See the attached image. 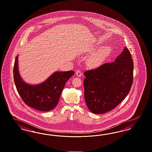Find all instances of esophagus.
Returning <instances> with one entry per match:
<instances>
[{"label": "esophagus", "instance_id": "1", "mask_svg": "<svg viewBox=\"0 0 152 152\" xmlns=\"http://www.w3.org/2000/svg\"><path fill=\"white\" fill-rule=\"evenodd\" d=\"M76 75H77V76H78V77H80V76L82 75V73H81L80 70H77V72H76Z\"/></svg>", "mask_w": 152, "mask_h": 152}]
</instances>
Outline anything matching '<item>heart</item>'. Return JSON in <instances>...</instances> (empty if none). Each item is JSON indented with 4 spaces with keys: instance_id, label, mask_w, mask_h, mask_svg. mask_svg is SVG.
<instances>
[{
    "instance_id": "1",
    "label": "heart",
    "mask_w": 152,
    "mask_h": 152,
    "mask_svg": "<svg viewBox=\"0 0 152 152\" xmlns=\"http://www.w3.org/2000/svg\"><path fill=\"white\" fill-rule=\"evenodd\" d=\"M110 52V50L108 47L101 48L89 58L88 61L89 65L92 68L99 67L104 62Z\"/></svg>"
}]
</instances>
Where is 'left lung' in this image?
<instances>
[{
  "label": "left lung",
  "mask_w": 152,
  "mask_h": 152,
  "mask_svg": "<svg viewBox=\"0 0 152 152\" xmlns=\"http://www.w3.org/2000/svg\"><path fill=\"white\" fill-rule=\"evenodd\" d=\"M134 64L127 47L115 60L86 71L84 99L90 111L103 114L112 110L129 93L133 82Z\"/></svg>",
  "instance_id": "left-lung-1"
}]
</instances>
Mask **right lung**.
I'll return each instance as SVG.
<instances>
[{"label":"right lung","instance_id":"add662e5","mask_svg":"<svg viewBox=\"0 0 152 152\" xmlns=\"http://www.w3.org/2000/svg\"><path fill=\"white\" fill-rule=\"evenodd\" d=\"M74 73L73 71L56 72L45 82L32 85L25 82L20 75L18 56L13 68L14 82L23 101L27 105L42 112H48L56 107L65 85Z\"/></svg>","mask_w":152,"mask_h":152}]
</instances>
